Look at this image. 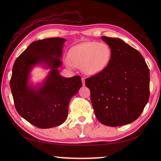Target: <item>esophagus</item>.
<instances>
[{
  "label": "esophagus",
  "mask_w": 161,
  "mask_h": 161,
  "mask_svg": "<svg viewBox=\"0 0 161 161\" xmlns=\"http://www.w3.org/2000/svg\"><path fill=\"white\" fill-rule=\"evenodd\" d=\"M81 81H82L83 85L85 84V78L84 77H81Z\"/></svg>",
  "instance_id": "1"
}]
</instances>
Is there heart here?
I'll list each match as a JSON object with an SVG mask.
<instances>
[{
	"mask_svg": "<svg viewBox=\"0 0 161 161\" xmlns=\"http://www.w3.org/2000/svg\"><path fill=\"white\" fill-rule=\"evenodd\" d=\"M112 58V50L104 42H87L72 47L68 53L71 66L79 68L86 75L102 73L108 67Z\"/></svg>",
	"mask_w": 161,
	"mask_h": 161,
	"instance_id": "b5f03b06",
	"label": "heart"
}]
</instances>
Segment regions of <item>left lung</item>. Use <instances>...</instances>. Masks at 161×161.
Instances as JSON below:
<instances>
[{
	"instance_id": "1",
	"label": "left lung",
	"mask_w": 161,
	"mask_h": 161,
	"mask_svg": "<svg viewBox=\"0 0 161 161\" xmlns=\"http://www.w3.org/2000/svg\"><path fill=\"white\" fill-rule=\"evenodd\" d=\"M112 58L102 73L86 79L95 116L102 124L118 126L137 119L149 98V70L140 52L118 38L102 36Z\"/></svg>"
}]
</instances>
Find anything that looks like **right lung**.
<instances>
[{
	"mask_svg": "<svg viewBox=\"0 0 161 161\" xmlns=\"http://www.w3.org/2000/svg\"><path fill=\"white\" fill-rule=\"evenodd\" d=\"M66 42L58 37L36 41L14 64L10 87L16 109L36 127L48 129L63 124L71 97L82 86L80 76L64 77L58 70ZM38 64L50 71L42 84L33 85L29 83L30 73Z\"/></svg>",
	"mask_w": 161,
	"mask_h": 161,
	"instance_id": "1",
	"label": "right lung"
}]
</instances>
